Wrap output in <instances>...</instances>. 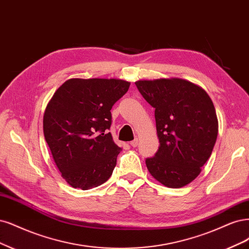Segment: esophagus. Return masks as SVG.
<instances>
[{
  "label": "esophagus",
  "instance_id": "esophagus-1",
  "mask_svg": "<svg viewBox=\"0 0 249 249\" xmlns=\"http://www.w3.org/2000/svg\"><path fill=\"white\" fill-rule=\"evenodd\" d=\"M131 145H132L133 147H136L137 145H138V138H135V139L131 142Z\"/></svg>",
  "mask_w": 249,
  "mask_h": 249
}]
</instances>
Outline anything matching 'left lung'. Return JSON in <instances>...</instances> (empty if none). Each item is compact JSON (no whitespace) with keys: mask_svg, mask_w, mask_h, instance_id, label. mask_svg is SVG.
<instances>
[{"mask_svg":"<svg viewBox=\"0 0 249 249\" xmlns=\"http://www.w3.org/2000/svg\"><path fill=\"white\" fill-rule=\"evenodd\" d=\"M156 109L160 147L145 160L151 176L167 187L191 183L210 158L218 133L213 103L201 87L180 78L135 82Z\"/></svg>","mask_w":249,"mask_h":249,"instance_id":"obj_1","label":"left lung"}]
</instances>
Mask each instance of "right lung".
Returning <instances> with one entry per match:
<instances>
[{
    "instance_id": "obj_1",
    "label": "right lung",
    "mask_w": 249,
    "mask_h": 249,
    "mask_svg": "<svg viewBox=\"0 0 249 249\" xmlns=\"http://www.w3.org/2000/svg\"><path fill=\"white\" fill-rule=\"evenodd\" d=\"M122 79L72 78L51 98L43 132L53 160L68 184L83 191L112 175L122 151L108 132L111 108L130 88Z\"/></svg>"
}]
</instances>
